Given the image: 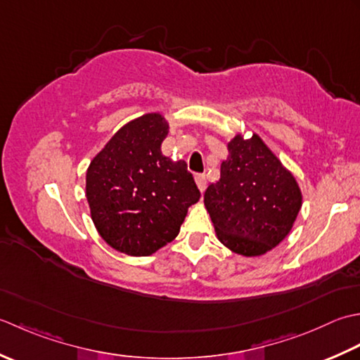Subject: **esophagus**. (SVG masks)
<instances>
[{
	"instance_id": "1",
	"label": "esophagus",
	"mask_w": 360,
	"mask_h": 360,
	"mask_svg": "<svg viewBox=\"0 0 360 360\" xmlns=\"http://www.w3.org/2000/svg\"><path fill=\"white\" fill-rule=\"evenodd\" d=\"M194 179H195L197 186L200 189V193H203L205 188H207V177H205V174H195Z\"/></svg>"
}]
</instances>
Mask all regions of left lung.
I'll return each mask as SVG.
<instances>
[{
    "instance_id": "left-lung-1",
    "label": "left lung",
    "mask_w": 360,
    "mask_h": 360,
    "mask_svg": "<svg viewBox=\"0 0 360 360\" xmlns=\"http://www.w3.org/2000/svg\"><path fill=\"white\" fill-rule=\"evenodd\" d=\"M221 179L205 191L217 239L242 256H261L288 236L302 208L295 177L262 139L236 135Z\"/></svg>"
}]
</instances>
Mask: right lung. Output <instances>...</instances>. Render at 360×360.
<instances>
[{
	"mask_svg": "<svg viewBox=\"0 0 360 360\" xmlns=\"http://www.w3.org/2000/svg\"><path fill=\"white\" fill-rule=\"evenodd\" d=\"M169 124L148 113L122 126L91 160L86 200L101 238L130 256H149L177 238L200 191L183 160L161 153Z\"/></svg>",
	"mask_w": 360,
	"mask_h": 360,
	"instance_id": "add662e5",
	"label": "right lung"
}]
</instances>
